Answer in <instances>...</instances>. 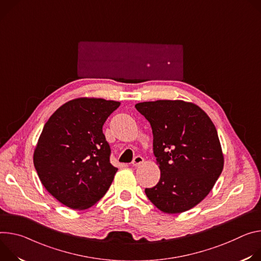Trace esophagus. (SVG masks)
Returning a JSON list of instances; mask_svg holds the SVG:
<instances>
[{
    "label": "esophagus",
    "instance_id": "esophagus-1",
    "mask_svg": "<svg viewBox=\"0 0 261 261\" xmlns=\"http://www.w3.org/2000/svg\"><path fill=\"white\" fill-rule=\"evenodd\" d=\"M143 162H144V159H143L141 155H137V156H135V159L133 160L132 164H133L134 167H137V166L143 164Z\"/></svg>",
    "mask_w": 261,
    "mask_h": 261
}]
</instances>
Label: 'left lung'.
<instances>
[{"label":"left lung","mask_w":261,"mask_h":261,"mask_svg":"<svg viewBox=\"0 0 261 261\" xmlns=\"http://www.w3.org/2000/svg\"><path fill=\"white\" fill-rule=\"evenodd\" d=\"M136 109L152 128L153 153L161 170L145 194L163 213L180 214L203 200L221 175L224 155L215 124L192 102L156 100Z\"/></svg>","instance_id":"left-lung-1"}]
</instances>
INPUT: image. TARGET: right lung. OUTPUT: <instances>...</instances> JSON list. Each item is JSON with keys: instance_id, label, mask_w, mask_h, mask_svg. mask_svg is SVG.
Returning a JSON list of instances; mask_svg holds the SVG:
<instances>
[{"instance_id": "obj_1", "label": "right lung", "mask_w": 261, "mask_h": 261, "mask_svg": "<svg viewBox=\"0 0 261 261\" xmlns=\"http://www.w3.org/2000/svg\"><path fill=\"white\" fill-rule=\"evenodd\" d=\"M119 101L76 98L58 109L44 124L33 162L46 191L77 211L91 207L109 190L117 168L102 133Z\"/></svg>"}]
</instances>
